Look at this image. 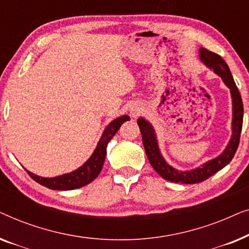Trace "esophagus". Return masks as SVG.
<instances>
[{"label":"esophagus","mask_w":249,"mask_h":249,"mask_svg":"<svg viewBox=\"0 0 249 249\" xmlns=\"http://www.w3.org/2000/svg\"><path fill=\"white\" fill-rule=\"evenodd\" d=\"M139 112H141V108H139V107L132 108V110H131V114L134 115V117H136V115H137V114L139 113Z\"/></svg>","instance_id":"34e87169"}]
</instances>
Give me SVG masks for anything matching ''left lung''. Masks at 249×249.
Returning a JSON list of instances; mask_svg holds the SVG:
<instances>
[{
  "label": "left lung",
  "mask_w": 249,
  "mask_h": 249,
  "mask_svg": "<svg viewBox=\"0 0 249 249\" xmlns=\"http://www.w3.org/2000/svg\"><path fill=\"white\" fill-rule=\"evenodd\" d=\"M199 55L200 60L207 67L213 69L214 72L221 76L224 84L230 88L233 107L232 137H231V141L229 145L227 146L226 151L220 156H217L216 159L211 160V161L203 164L200 168L192 170V171L181 172L166 164V162L163 160L161 153L159 151L158 142H156V137L152 125L147 121L144 120V119L139 118L137 124L139 125V129H141L142 144H144V148L149 163H151V165L160 176L163 177L165 180H169V181L172 182L198 183L204 181V180L210 178L211 176L219 171V170L223 169L232 160L234 154H236L238 146H239L241 128H243L244 105L239 90H238V87L234 84L232 74L230 72L229 67H228L226 61L219 54L211 52V51L204 49V47L199 50Z\"/></svg>",
  "instance_id": "obj_1"
}]
</instances>
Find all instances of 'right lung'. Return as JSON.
<instances>
[{
	"label": "right lung",
	"instance_id": "obj_1",
	"mask_svg": "<svg viewBox=\"0 0 249 249\" xmlns=\"http://www.w3.org/2000/svg\"><path fill=\"white\" fill-rule=\"evenodd\" d=\"M129 117L124 115L115 119L112 121L110 124L105 129L103 135L98 142L97 147L95 149L93 155L90 156L89 160L85 163L83 166L76 171L67 173V175L55 177V178H42V177L34 175V173L27 171L30 176V178L35 180L36 182L40 183L42 186H45L50 189L54 190H71L80 188L88 185V183L93 181L96 177L100 175L102 168H103L105 156H107V146L108 142L111 141L112 137L117 134V131L120 129L121 124L124 121H128Z\"/></svg>",
	"mask_w": 249,
	"mask_h": 249
}]
</instances>
